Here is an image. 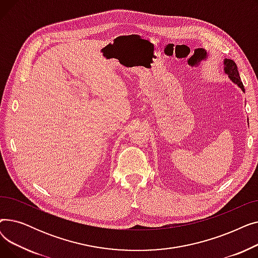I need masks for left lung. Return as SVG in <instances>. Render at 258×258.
<instances>
[{
  "label": "left lung",
  "instance_id": "8db88e82",
  "mask_svg": "<svg viewBox=\"0 0 258 258\" xmlns=\"http://www.w3.org/2000/svg\"><path fill=\"white\" fill-rule=\"evenodd\" d=\"M224 70H225V73L228 74L230 80H231L233 84L237 85L242 92H245V88H243V85L241 83L238 71H237V66L232 59L226 58L224 60Z\"/></svg>",
  "mask_w": 258,
  "mask_h": 258
}]
</instances>
